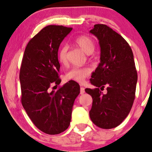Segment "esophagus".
<instances>
[{
  "instance_id": "34e87169",
  "label": "esophagus",
  "mask_w": 152,
  "mask_h": 152,
  "mask_svg": "<svg viewBox=\"0 0 152 152\" xmlns=\"http://www.w3.org/2000/svg\"><path fill=\"white\" fill-rule=\"evenodd\" d=\"M85 93V90H84V88L82 87V86H81L80 88V94L81 95H82V94H84Z\"/></svg>"
}]
</instances>
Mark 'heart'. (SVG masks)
Listing matches in <instances>:
<instances>
[{
  "label": "heart",
  "instance_id": "obj_1",
  "mask_svg": "<svg viewBox=\"0 0 152 152\" xmlns=\"http://www.w3.org/2000/svg\"><path fill=\"white\" fill-rule=\"evenodd\" d=\"M75 43L80 49L87 55L91 54L94 52L96 48V43L91 37L87 35H81L75 40ZM67 52L68 47L66 45H63L59 48L58 52V58L59 62L64 64L67 61ZM90 74V70L88 68H72L70 71L66 75L67 80H72L75 82H82Z\"/></svg>",
  "mask_w": 152,
  "mask_h": 152
}]
</instances>
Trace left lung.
Segmentation results:
<instances>
[{
	"mask_svg": "<svg viewBox=\"0 0 152 152\" xmlns=\"http://www.w3.org/2000/svg\"><path fill=\"white\" fill-rule=\"evenodd\" d=\"M99 41L100 63L90 82L96 88H86L93 98L89 116L93 123L104 129L118 126L131 111L135 99L137 75L133 54L124 37L104 24L90 30ZM106 86L107 93L102 91Z\"/></svg>",
	"mask_w": 152,
	"mask_h": 152,
	"instance_id": "1",
	"label": "left lung"
}]
</instances>
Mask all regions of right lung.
Returning a JSON list of instances; mask_svg holds the SVG:
<instances>
[{
    "label": "right lung",
    "mask_w": 152,
    "mask_h": 152,
    "mask_svg": "<svg viewBox=\"0 0 152 152\" xmlns=\"http://www.w3.org/2000/svg\"><path fill=\"white\" fill-rule=\"evenodd\" d=\"M72 29L64 26L45 27L29 41L21 62V103L35 126L49 135L68 129L75 100L80 92V85L72 80L56 91H50V86H58L61 82L58 51Z\"/></svg>",
    "instance_id": "obj_1"
}]
</instances>
